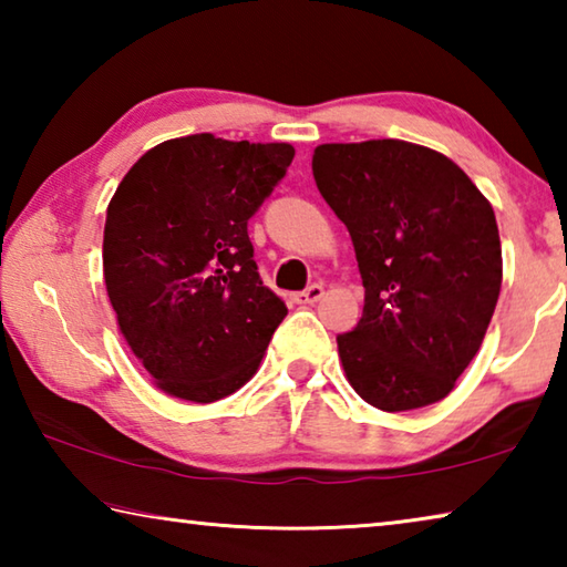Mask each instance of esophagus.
Wrapping results in <instances>:
<instances>
[{
	"instance_id": "obj_1",
	"label": "esophagus",
	"mask_w": 567,
	"mask_h": 567,
	"mask_svg": "<svg viewBox=\"0 0 567 567\" xmlns=\"http://www.w3.org/2000/svg\"><path fill=\"white\" fill-rule=\"evenodd\" d=\"M322 295H324V287L322 285H310V287H307V290L295 295V302L297 305H315L318 300H322Z\"/></svg>"
}]
</instances>
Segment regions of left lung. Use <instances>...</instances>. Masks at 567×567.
<instances>
[{
    "instance_id": "left-lung-1",
    "label": "left lung",
    "mask_w": 567,
    "mask_h": 567,
    "mask_svg": "<svg viewBox=\"0 0 567 567\" xmlns=\"http://www.w3.org/2000/svg\"><path fill=\"white\" fill-rule=\"evenodd\" d=\"M312 175L348 227L364 287L358 328L338 334L344 378L385 412L447 398L503 285L491 203L453 159L402 140L320 145Z\"/></svg>"
}]
</instances>
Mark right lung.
<instances>
[{"instance_id": "right-lung-1", "label": "right lung", "mask_w": 567, "mask_h": 567, "mask_svg": "<svg viewBox=\"0 0 567 567\" xmlns=\"http://www.w3.org/2000/svg\"><path fill=\"white\" fill-rule=\"evenodd\" d=\"M295 157L287 142L167 140L120 182L104 223V285L155 385L189 402L233 395L260 368L287 307L257 272L252 217Z\"/></svg>"}]
</instances>
